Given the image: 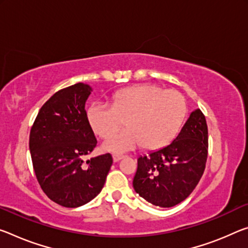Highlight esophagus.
Wrapping results in <instances>:
<instances>
[{
    "instance_id": "34e87169",
    "label": "esophagus",
    "mask_w": 248,
    "mask_h": 248,
    "mask_svg": "<svg viewBox=\"0 0 248 248\" xmlns=\"http://www.w3.org/2000/svg\"><path fill=\"white\" fill-rule=\"evenodd\" d=\"M123 158H124V155H112L113 162H118V161L121 160Z\"/></svg>"
}]
</instances>
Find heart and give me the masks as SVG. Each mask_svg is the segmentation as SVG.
Wrapping results in <instances>:
<instances>
[{
    "instance_id": "b5f03b06",
    "label": "heart",
    "mask_w": 248,
    "mask_h": 248,
    "mask_svg": "<svg viewBox=\"0 0 248 248\" xmlns=\"http://www.w3.org/2000/svg\"><path fill=\"white\" fill-rule=\"evenodd\" d=\"M186 111L182 93L156 85H140L117 93L110 106L92 105L87 118L93 131L103 139L109 138L126 121L128 130L104 144L105 150L121 153L141 143L145 149L167 145L178 135Z\"/></svg>"
}]
</instances>
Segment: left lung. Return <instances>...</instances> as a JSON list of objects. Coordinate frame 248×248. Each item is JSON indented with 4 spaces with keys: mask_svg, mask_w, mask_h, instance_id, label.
Segmentation results:
<instances>
[{
    "mask_svg": "<svg viewBox=\"0 0 248 248\" xmlns=\"http://www.w3.org/2000/svg\"><path fill=\"white\" fill-rule=\"evenodd\" d=\"M207 124L200 109L191 112L173 141L138 158L135 191L159 207L184 201L202 178L207 158Z\"/></svg>",
    "mask_w": 248,
    "mask_h": 248,
    "instance_id": "obj_1",
    "label": "left lung"
}]
</instances>
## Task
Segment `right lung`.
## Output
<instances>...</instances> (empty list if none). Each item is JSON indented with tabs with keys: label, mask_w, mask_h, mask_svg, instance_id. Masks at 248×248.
Listing matches in <instances>:
<instances>
[{
	"label": "right lung",
	"mask_w": 248,
	"mask_h": 248,
	"mask_svg": "<svg viewBox=\"0 0 248 248\" xmlns=\"http://www.w3.org/2000/svg\"><path fill=\"white\" fill-rule=\"evenodd\" d=\"M92 93L78 82L57 92L38 111L30 133L33 168L42 190L55 203L78 207L103 190L112 164L109 153L84 156L97 140L88 123L85 105Z\"/></svg>",
	"instance_id": "add662e5"
}]
</instances>
